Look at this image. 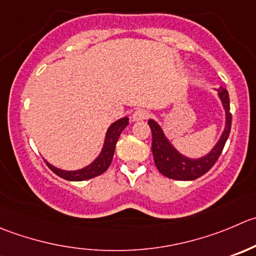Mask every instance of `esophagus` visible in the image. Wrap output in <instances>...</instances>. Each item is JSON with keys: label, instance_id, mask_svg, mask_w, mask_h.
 Returning <instances> with one entry per match:
<instances>
[{"label": "esophagus", "instance_id": "34e87169", "mask_svg": "<svg viewBox=\"0 0 256 256\" xmlns=\"http://www.w3.org/2000/svg\"><path fill=\"white\" fill-rule=\"evenodd\" d=\"M148 118V111L144 110V108H138V110L134 111V114L131 115L132 121H141V120H145V118Z\"/></svg>", "mask_w": 256, "mask_h": 256}]
</instances>
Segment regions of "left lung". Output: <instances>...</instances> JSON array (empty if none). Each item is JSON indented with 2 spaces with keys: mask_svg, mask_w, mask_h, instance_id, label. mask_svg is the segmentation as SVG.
<instances>
[{
  "mask_svg": "<svg viewBox=\"0 0 256 256\" xmlns=\"http://www.w3.org/2000/svg\"><path fill=\"white\" fill-rule=\"evenodd\" d=\"M216 91L225 111L224 131L222 132L214 148L202 158H188V156L181 154L166 138L165 132L158 124V121H155L154 118H148V122L151 128V132H152L151 150H152L154 161H155L158 170L164 176L174 178V180H195L208 172L219 158L225 142L229 138L230 128H232V114H230L229 94H228L226 88H216Z\"/></svg>",
  "mask_w": 256,
  "mask_h": 256,
  "instance_id": "8db88e82",
  "label": "left lung"
}]
</instances>
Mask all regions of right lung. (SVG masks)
<instances>
[{"instance_id":"obj_1","label":"right lung","mask_w":256,"mask_h":256,"mask_svg":"<svg viewBox=\"0 0 256 256\" xmlns=\"http://www.w3.org/2000/svg\"><path fill=\"white\" fill-rule=\"evenodd\" d=\"M128 125V118H122L120 120L115 121L110 125V128H108L105 135V140H104L102 148H101V152L98 154V158L92 161L91 164H88V166L82 168H78V170H62V168H56L52 164H50L48 161H46V164L48 165V168L54 171L56 175H58L60 178H65L68 181H84L88 180V178H96V176L101 175L102 172H105L106 170L110 166L111 161H112L114 152H115L116 142H118V138H120V134L122 132L124 128Z\"/></svg>"}]
</instances>
